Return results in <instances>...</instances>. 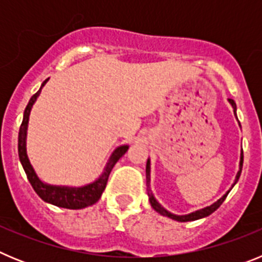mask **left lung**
<instances>
[{
	"instance_id": "1",
	"label": "left lung",
	"mask_w": 262,
	"mask_h": 262,
	"mask_svg": "<svg viewBox=\"0 0 262 262\" xmlns=\"http://www.w3.org/2000/svg\"><path fill=\"white\" fill-rule=\"evenodd\" d=\"M230 102H231V105H232V107H233V113H235V114H236V103H235V101L230 98ZM242 168H243V152H242V160H240V170H239V172H237V176H236V181L239 180L240 173H242ZM145 172H147V184H149V160H148V161H147V169H145ZM236 181H235V184H236ZM228 193H230V191H228ZM228 193L224 194V195L222 196L221 200L217 201V202H215L214 205L209 206V207H206V209H203V210H200V211H195V212H191V214H189V215H185V216H177V215H173V214H170V212L166 211V210H164L163 207H161V206H160L159 203H157V201L155 200L152 194H149V202H151L152 207H154V209L156 210L157 212H160V214L166 215V216L172 217V219H174V221H178V222H190V221H196V219H201V217H205V216H207V215L212 214V212H214L215 210L221 207V205L224 202V200H226V198H227Z\"/></svg>"
}]
</instances>
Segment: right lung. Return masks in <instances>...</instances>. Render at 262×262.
<instances>
[{"label":"right lung","mask_w":262,"mask_h":262,"mask_svg":"<svg viewBox=\"0 0 262 262\" xmlns=\"http://www.w3.org/2000/svg\"><path fill=\"white\" fill-rule=\"evenodd\" d=\"M47 80L41 84V86H45ZM40 89L36 92L34 96L30 98L29 105L25 108V114H23L22 124L19 128V135H18V155H19V160L22 163L23 169L26 172L27 178H29L30 184H31L32 189L35 190V193L40 196L41 200L46 201L48 203H52L55 206H59L62 209H84L88 206H92L97 202L102 195V191L105 190L106 184H107L108 176H110L111 169L114 168L118 160L123 156L128 149V145H122V147L117 148L115 152L111 155L110 160H108L107 165H106L105 172L101 177L97 180L93 184L86 185L84 187H78V189H72V187H60V186H51V185H46L38 178L35 174L34 169H32L31 164L29 161V157L26 154V129L27 123H29V115L31 111L32 105L35 102V99L38 98Z\"/></svg>","instance_id":"obj_1"}]
</instances>
